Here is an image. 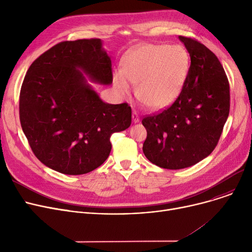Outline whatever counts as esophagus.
I'll list each match as a JSON object with an SVG mask.
<instances>
[{"label":"esophagus","instance_id":"obj_1","mask_svg":"<svg viewBox=\"0 0 252 252\" xmlns=\"http://www.w3.org/2000/svg\"><path fill=\"white\" fill-rule=\"evenodd\" d=\"M140 122V117H139V114L137 113V111H133V123L137 124Z\"/></svg>","mask_w":252,"mask_h":252}]
</instances>
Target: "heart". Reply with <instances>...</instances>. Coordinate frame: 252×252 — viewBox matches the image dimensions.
Here are the masks:
<instances>
[{
    "mask_svg": "<svg viewBox=\"0 0 252 252\" xmlns=\"http://www.w3.org/2000/svg\"><path fill=\"white\" fill-rule=\"evenodd\" d=\"M190 70V56L183 46L148 44L128 52L123 70L113 75L116 90L129 96L133 84H139L140 100L152 109L167 107L181 94Z\"/></svg>",
    "mask_w": 252,
    "mask_h": 252,
    "instance_id": "b5f03b06",
    "label": "heart"
}]
</instances>
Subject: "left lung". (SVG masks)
<instances>
[{"label": "left lung", "mask_w": 252, "mask_h": 252, "mask_svg": "<svg viewBox=\"0 0 252 252\" xmlns=\"http://www.w3.org/2000/svg\"><path fill=\"white\" fill-rule=\"evenodd\" d=\"M190 54L187 82L162 112L143 118V152L167 169L194 165L214 151L230 111V86L218 57L196 39L179 36Z\"/></svg>", "instance_id": "1"}]
</instances>
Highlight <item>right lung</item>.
<instances>
[{"label":"right lung","mask_w":252,"mask_h":252,"mask_svg":"<svg viewBox=\"0 0 252 252\" xmlns=\"http://www.w3.org/2000/svg\"><path fill=\"white\" fill-rule=\"evenodd\" d=\"M86 75L112 84L111 59L100 38L52 47L32 62L21 86L23 133L37 159L64 175L99 167L110 154L111 135L131 123L129 106L102 101Z\"/></svg>","instance_id":"add662e5"}]
</instances>
